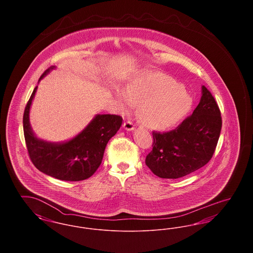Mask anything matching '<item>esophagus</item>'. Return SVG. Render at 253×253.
<instances>
[{"label":"esophagus","mask_w":253,"mask_h":253,"mask_svg":"<svg viewBox=\"0 0 253 253\" xmlns=\"http://www.w3.org/2000/svg\"><path fill=\"white\" fill-rule=\"evenodd\" d=\"M123 128L126 131H132L134 129V126H133V124L131 121H126V122L123 123Z\"/></svg>","instance_id":"34e87169"}]
</instances>
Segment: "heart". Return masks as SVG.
Returning <instances> with one entry per match:
<instances>
[{"label": "heart", "instance_id": "1", "mask_svg": "<svg viewBox=\"0 0 253 253\" xmlns=\"http://www.w3.org/2000/svg\"><path fill=\"white\" fill-rule=\"evenodd\" d=\"M115 96L125 108L138 104L137 116L149 128L167 130L177 125L192 108L193 99L186 89L163 73H136L124 91L115 87Z\"/></svg>", "mask_w": 253, "mask_h": 253}]
</instances>
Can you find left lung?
I'll return each mask as SVG.
<instances>
[{
    "mask_svg": "<svg viewBox=\"0 0 253 253\" xmlns=\"http://www.w3.org/2000/svg\"><path fill=\"white\" fill-rule=\"evenodd\" d=\"M222 128L214 97L201 87V98L180 125L168 132H153V151L145 163L160 178L176 179L202 168L212 157Z\"/></svg>",
    "mask_w": 253,
    "mask_h": 253,
    "instance_id": "left-lung-1",
    "label": "left lung"
}]
</instances>
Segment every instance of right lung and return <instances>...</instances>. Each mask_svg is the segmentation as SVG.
<instances>
[{
	"label": "right lung",
	"mask_w": 253,
	"mask_h": 253,
	"mask_svg": "<svg viewBox=\"0 0 253 253\" xmlns=\"http://www.w3.org/2000/svg\"><path fill=\"white\" fill-rule=\"evenodd\" d=\"M55 65L42 75L39 83L55 70ZM38 83V84H39ZM35 87L24 110V132L29 157L39 170L64 181L84 180L92 176L103 158L109 140L120 130L122 118L116 115H96L82 132L72 138L51 142L38 137L33 131L29 115L36 95Z\"/></svg>",
	"instance_id": "1"
}]
</instances>
